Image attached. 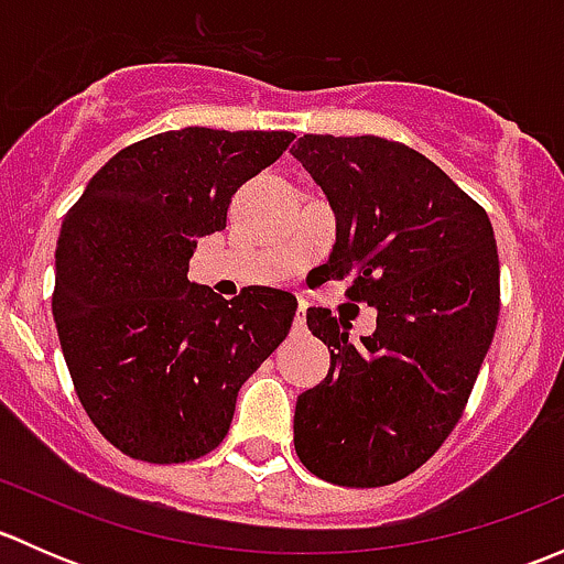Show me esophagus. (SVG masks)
I'll return each mask as SVG.
<instances>
[{
	"instance_id": "esophagus-1",
	"label": "esophagus",
	"mask_w": 564,
	"mask_h": 564,
	"mask_svg": "<svg viewBox=\"0 0 564 564\" xmlns=\"http://www.w3.org/2000/svg\"><path fill=\"white\" fill-rule=\"evenodd\" d=\"M305 329H308V324H305V311L300 308L297 314H294V322H292V335H305Z\"/></svg>"
}]
</instances>
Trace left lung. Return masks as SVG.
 <instances>
[{"label":"left lung","mask_w":564,"mask_h":564,"mask_svg":"<svg viewBox=\"0 0 564 564\" xmlns=\"http://www.w3.org/2000/svg\"><path fill=\"white\" fill-rule=\"evenodd\" d=\"M292 155L335 213L327 275L377 308L351 344L344 318L308 308L329 349L322 384L294 409V451L335 486L412 475L464 414L499 318V256L486 209L412 147L305 133Z\"/></svg>","instance_id":"8db88e82"}]
</instances>
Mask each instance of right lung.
Instances as JSON below:
<instances>
[{
    "mask_svg": "<svg viewBox=\"0 0 564 564\" xmlns=\"http://www.w3.org/2000/svg\"><path fill=\"white\" fill-rule=\"evenodd\" d=\"M289 130L182 128L124 147L67 209L51 297L73 388L124 456L185 464L224 442L242 382L289 335L297 297L224 300L187 281L231 196L275 163Z\"/></svg>",
    "mask_w": 564,
    "mask_h": 564,
    "instance_id": "1",
    "label": "right lung"
}]
</instances>
